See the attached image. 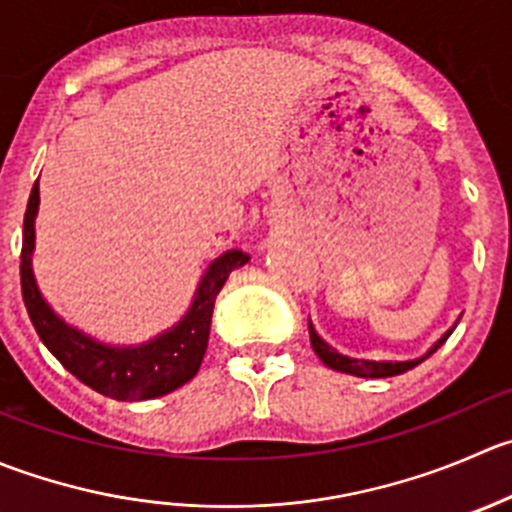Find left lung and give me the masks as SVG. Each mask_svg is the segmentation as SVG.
<instances>
[{
	"mask_svg": "<svg viewBox=\"0 0 512 512\" xmlns=\"http://www.w3.org/2000/svg\"><path fill=\"white\" fill-rule=\"evenodd\" d=\"M453 330H455V325L450 327V330L445 332V335L440 337V340L435 342V345L430 347L423 357H415V360H357V357L340 355L335 347H330L320 335H317L315 327H312V322H310V345H312V350L317 352V357H320L327 367H332V370H340V372H347V375H357V377H393V375H403V372L413 370V367L420 365L425 357L433 355V352L438 350L445 340H448L450 332Z\"/></svg>",
	"mask_w": 512,
	"mask_h": 512,
	"instance_id": "8db88e82",
	"label": "left lung"
}]
</instances>
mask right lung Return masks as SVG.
Wrapping results in <instances>:
<instances>
[{"label": "right lung", "instance_id": "obj_1", "mask_svg": "<svg viewBox=\"0 0 512 512\" xmlns=\"http://www.w3.org/2000/svg\"><path fill=\"white\" fill-rule=\"evenodd\" d=\"M37 210L39 182H34L27 212H24L19 277H22L24 307H27L29 320L47 350L79 382L112 400L162 398L190 382L205 357L217 295L230 272L245 265L250 255H245L242 250H227L217 260H212L197 285L190 310L170 330L142 342V345H107V342L94 340L87 332L67 325L39 292L32 272Z\"/></svg>", "mask_w": 512, "mask_h": 512}]
</instances>
